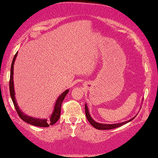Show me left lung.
Listing matches in <instances>:
<instances>
[{"instance_id":"obj_1","label":"left lung","mask_w":158,"mask_h":158,"mask_svg":"<svg viewBox=\"0 0 158 158\" xmlns=\"http://www.w3.org/2000/svg\"><path fill=\"white\" fill-rule=\"evenodd\" d=\"M85 110L86 118H87V119H88V120L89 121V123H90V124L92 125L93 126L95 127V128L98 129V130H110V129L116 128V127H120V126H122V125L126 124V123L130 122V121H132L136 117V115L134 116V117L130 119V120H127V121H125V122H123V123H115V124H103V123H97V122H96V121H95L94 120H93V119L92 118V117H91V116H90V113H89L88 107V106H87L86 104L85 105Z\"/></svg>"}]
</instances>
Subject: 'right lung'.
Instances as JSON below:
<instances>
[{
  "mask_svg": "<svg viewBox=\"0 0 158 158\" xmlns=\"http://www.w3.org/2000/svg\"><path fill=\"white\" fill-rule=\"evenodd\" d=\"M18 55V52L15 53L14 58L13 59L12 64H11L10 68V82H9V88H10V97L12 99V101L14 105L15 108L16 110L17 113L19 115V117L22 119L24 122H26L28 124H31L32 125H35L37 127H49L50 125H52L56 123L57 121L58 120L59 118L60 115V110H61V104L65 99V97L66 95L69 92V89L64 91V92L61 94L59 97L57 98L56 103H55L53 111H52V114L50 116L49 119H42V118H36L33 117H31L28 115H26L23 112H22L21 110L17 103L16 99L15 97V90H14V83H13V66H14V63L15 59H16Z\"/></svg>",
  "mask_w": 158,
  "mask_h": 158,
  "instance_id": "add662e5",
  "label": "right lung"
}]
</instances>
